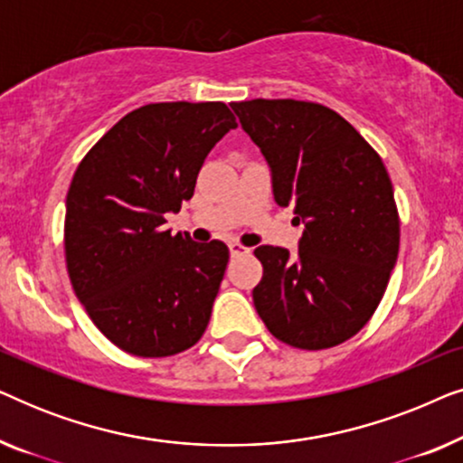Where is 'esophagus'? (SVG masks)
<instances>
[{
	"instance_id": "1",
	"label": "esophagus",
	"mask_w": 463,
	"mask_h": 463,
	"mask_svg": "<svg viewBox=\"0 0 463 463\" xmlns=\"http://www.w3.org/2000/svg\"><path fill=\"white\" fill-rule=\"evenodd\" d=\"M246 252H250V249H246V246L238 244V242H230V255H232V257L246 255Z\"/></svg>"
}]
</instances>
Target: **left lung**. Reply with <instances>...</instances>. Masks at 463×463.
<instances>
[{
    "mask_svg": "<svg viewBox=\"0 0 463 463\" xmlns=\"http://www.w3.org/2000/svg\"><path fill=\"white\" fill-rule=\"evenodd\" d=\"M269 166L278 206L303 223L299 250L263 244L257 314L276 339L325 350L356 335L396 265L401 223L379 157L339 113L293 99L232 103Z\"/></svg>",
    "mask_w": 463,
    "mask_h": 463,
    "instance_id": "1",
    "label": "left lung"
}]
</instances>
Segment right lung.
Returning a JSON list of instances; mask_svg holds the SVG:
<instances>
[{
    "label": "right lung",
    "mask_w": 463,
    "mask_h": 463,
    "mask_svg": "<svg viewBox=\"0 0 463 463\" xmlns=\"http://www.w3.org/2000/svg\"><path fill=\"white\" fill-rule=\"evenodd\" d=\"M225 103H154L124 116L75 170L65 255L73 290L119 350L173 356L206 331L230 250L164 227L208 151L236 128Z\"/></svg>",
    "instance_id": "1"
}]
</instances>
